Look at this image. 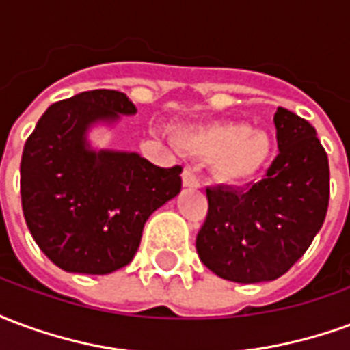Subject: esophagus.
I'll list each match as a JSON object with an SVG mask.
<instances>
[{
	"mask_svg": "<svg viewBox=\"0 0 350 350\" xmlns=\"http://www.w3.org/2000/svg\"><path fill=\"white\" fill-rule=\"evenodd\" d=\"M182 183H183V187H193V189L200 187V182H198L197 174H195L191 168H185V170H183Z\"/></svg>",
	"mask_w": 350,
	"mask_h": 350,
	"instance_id": "esophagus-1",
	"label": "esophagus"
}]
</instances>
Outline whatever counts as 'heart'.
I'll return each mask as SVG.
<instances>
[{
    "label": "heart",
    "mask_w": 350,
    "mask_h": 350,
    "mask_svg": "<svg viewBox=\"0 0 350 350\" xmlns=\"http://www.w3.org/2000/svg\"><path fill=\"white\" fill-rule=\"evenodd\" d=\"M182 152L213 161L217 180L243 183L251 180L270 157V138L262 131H250L242 122L213 123L206 127L182 131L178 138Z\"/></svg>",
    "instance_id": "1"
}]
</instances>
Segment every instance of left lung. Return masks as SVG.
Returning <instances> with one entry per match:
<instances>
[{
	"instance_id": "obj_1",
	"label": "left lung",
	"mask_w": 350,
	"mask_h": 350,
	"mask_svg": "<svg viewBox=\"0 0 350 350\" xmlns=\"http://www.w3.org/2000/svg\"><path fill=\"white\" fill-rule=\"evenodd\" d=\"M278 157L245 187H208L197 253L234 283L273 281L291 270L321 230L330 198L328 155L315 127L291 110L273 114Z\"/></svg>"
}]
</instances>
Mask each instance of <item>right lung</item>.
I'll return each mask as SVG.
<instances>
[{
	"instance_id": "right-lung-1",
	"label": "right lung",
	"mask_w": 350,
	"mask_h": 350,
	"mask_svg": "<svg viewBox=\"0 0 350 350\" xmlns=\"http://www.w3.org/2000/svg\"><path fill=\"white\" fill-rule=\"evenodd\" d=\"M135 112L122 92H82L50 105L27 137L22 210L37 245L62 270L105 275L129 264L148 217L182 189L178 165L88 146L92 123Z\"/></svg>"
}]
</instances>
